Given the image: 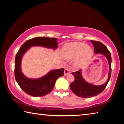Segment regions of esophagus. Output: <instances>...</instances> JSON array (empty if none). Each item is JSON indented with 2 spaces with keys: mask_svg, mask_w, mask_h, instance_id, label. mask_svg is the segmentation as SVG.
Returning <instances> with one entry per match:
<instances>
[{
  "mask_svg": "<svg viewBox=\"0 0 124 124\" xmlns=\"http://www.w3.org/2000/svg\"><path fill=\"white\" fill-rule=\"evenodd\" d=\"M70 70H69V69H68V68L65 69L64 71V75H67L68 74H70Z\"/></svg>",
  "mask_w": 124,
  "mask_h": 124,
  "instance_id": "1",
  "label": "esophagus"
}]
</instances>
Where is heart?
Wrapping results in <instances>:
<instances>
[{
    "mask_svg": "<svg viewBox=\"0 0 124 124\" xmlns=\"http://www.w3.org/2000/svg\"><path fill=\"white\" fill-rule=\"evenodd\" d=\"M93 50L83 42L66 43L62 47L61 54L64 59L72 60L75 58L74 65L77 68L85 67L93 56Z\"/></svg>",
    "mask_w": 124,
    "mask_h": 124,
    "instance_id": "b5f03b06",
    "label": "heart"
}]
</instances>
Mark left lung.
Returning a JSON list of instances; mask_svg holds the SVG:
<instances>
[{"mask_svg":"<svg viewBox=\"0 0 124 124\" xmlns=\"http://www.w3.org/2000/svg\"><path fill=\"white\" fill-rule=\"evenodd\" d=\"M93 44L95 53L102 54L106 57L109 64V73L108 79L103 84L95 85L88 83L84 79L82 75V70L73 72L72 74L75 78L74 81L70 84V88L77 96L80 97L88 98L99 95L103 91L109 81L112 72V57L109 51L106 46L100 41L91 40Z\"/></svg>","mask_w":124,"mask_h":124,"instance_id":"obj_1","label":"left lung"}]
</instances>
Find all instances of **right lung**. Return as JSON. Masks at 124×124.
<instances>
[{
	"label": "right lung",
	"mask_w": 124,
	"mask_h": 124,
	"mask_svg": "<svg viewBox=\"0 0 124 124\" xmlns=\"http://www.w3.org/2000/svg\"><path fill=\"white\" fill-rule=\"evenodd\" d=\"M57 39L48 37H37L26 41L17 53L15 61V77L22 90L33 97L46 95L52 91L58 78L64 75V69L49 71L46 74L39 78H29L25 76L21 70V62L25 53L33 46H41L56 50Z\"/></svg>",
	"instance_id": "add662e5"
}]
</instances>
